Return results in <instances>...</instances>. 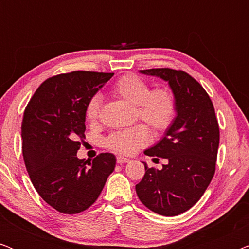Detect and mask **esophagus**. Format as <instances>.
Masks as SVG:
<instances>
[{"instance_id":"1","label":"esophagus","mask_w":249,"mask_h":249,"mask_svg":"<svg viewBox=\"0 0 249 249\" xmlns=\"http://www.w3.org/2000/svg\"><path fill=\"white\" fill-rule=\"evenodd\" d=\"M130 160L127 158H124V156H117V163L118 164H124V163H128Z\"/></svg>"}]
</instances>
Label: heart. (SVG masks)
I'll list each match as a JSON object with an SVG mask.
<instances>
[{"label":"heart","instance_id":"obj_1","mask_svg":"<svg viewBox=\"0 0 249 249\" xmlns=\"http://www.w3.org/2000/svg\"><path fill=\"white\" fill-rule=\"evenodd\" d=\"M115 96L135 105L136 118L151 128L155 135L168 131L177 117V101L168 88L151 89L147 81L134 73L121 76L112 86ZM101 97L94 95L87 101L85 117L91 124L101 114ZM149 131L144 124H137L124 130L114 131L107 139V147L115 153L131 155L149 142Z\"/></svg>","mask_w":249,"mask_h":249}]
</instances>
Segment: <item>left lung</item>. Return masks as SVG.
<instances>
[{"label": "left lung", "mask_w": 249, "mask_h": 249, "mask_svg": "<svg viewBox=\"0 0 249 249\" xmlns=\"http://www.w3.org/2000/svg\"><path fill=\"white\" fill-rule=\"evenodd\" d=\"M169 81L177 101V117L161 142L145 151L166 159L162 170L145 164L136 185L144 205L164 216L179 215L204 195L215 173L220 128L212 101L202 85L186 71L170 68L141 70Z\"/></svg>", "instance_id": "left-lung-1"}]
</instances>
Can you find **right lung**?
Here are the masks:
<instances>
[{"label":"right lung","instance_id":"right-lung-1","mask_svg":"<svg viewBox=\"0 0 249 249\" xmlns=\"http://www.w3.org/2000/svg\"><path fill=\"white\" fill-rule=\"evenodd\" d=\"M114 73L72 71L47 78L23 112L21 137L26 169L38 195L64 214L87 210L113 172L115 156L77 158L84 141L87 101Z\"/></svg>","mask_w":249,"mask_h":249}]
</instances>
